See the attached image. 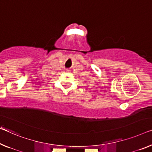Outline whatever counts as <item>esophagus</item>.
<instances>
[{"label":"esophagus","instance_id":"obj_1","mask_svg":"<svg viewBox=\"0 0 152 152\" xmlns=\"http://www.w3.org/2000/svg\"><path fill=\"white\" fill-rule=\"evenodd\" d=\"M66 71L67 72V73H70V72H71V70H69V69H66Z\"/></svg>","mask_w":152,"mask_h":152}]
</instances>
